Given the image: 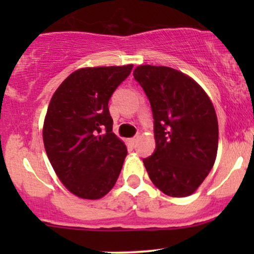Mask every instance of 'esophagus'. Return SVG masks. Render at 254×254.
<instances>
[{"label":"esophagus","mask_w":254,"mask_h":254,"mask_svg":"<svg viewBox=\"0 0 254 254\" xmlns=\"http://www.w3.org/2000/svg\"><path fill=\"white\" fill-rule=\"evenodd\" d=\"M137 141H138V136H135V137H131L129 139V143L131 145H135L137 143Z\"/></svg>","instance_id":"obj_1"}]
</instances>
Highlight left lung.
Masks as SVG:
<instances>
[{"label": "left lung", "instance_id": "left-lung-1", "mask_svg": "<svg viewBox=\"0 0 254 254\" xmlns=\"http://www.w3.org/2000/svg\"><path fill=\"white\" fill-rule=\"evenodd\" d=\"M150 103L156 147L143 164L154 185L172 197L190 196L215 164L218 124L206 93L191 77L168 66L133 70Z\"/></svg>", "mask_w": 254, "mask_h": 254}]
</instances>
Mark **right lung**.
Masks as SVG:
<instances>
[{"mask_svg": "<svg viewBox=\"0 0 254 254\" xmlns=\"http://www.w3.org/2000/svg\"><path fill=\"white\" fill-rule=\"evenodd\" d=\"M132 66L78 69L52 95L44 145L60 180L77 197L98 199L117 182L127 150L112 132L109 101Z\"/></svg>", "mask_w": 254, "mask_h": 254, "instance_id": "1", "label": "right lung"}]
</instances>
